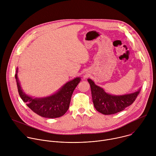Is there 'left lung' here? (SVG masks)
<instances>
[{"label":"left lung","instance_id":"left-lung-1","mask_svg":"<svg viewBox=\"0 0 156 156\" xmlns=\"http://www.w3.org/2000/svg\"><path fill=\"white\" fill-rule=\"evenodd\" d=\"M91 86L93 102L95 108L104 115L114 114L123 110L133 104L140 94V90L129 94L112 96L106 93L102 88L96 85L90 79L87 80Z\"/></svg>","mask_w":156,"mask_h":156}]
</instances>
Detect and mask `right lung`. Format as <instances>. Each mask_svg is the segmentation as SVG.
I'll return each instance as SVG.
<instances>
[{
    "mask_svg": "<svg viewBox=\"0 0 156 156\" xmlns=\"http://www.w3.org/2000/svg\"><path fill=\"white\" fill-rule=\"evenodd\" d=\"M15 78L18 91L21 99L36 114L49 119L62 117L66 112L69 108L74 90L80 81V78H76L66 83L57 93L52 96L45 98L33 99L22 91L17 73L15 74Z\"/></svg>",
    "mask_w": 156,
    "mask_h": 156,
    "instance_id": "obj_1",
    "label": "right lung"
}]
</instances>
